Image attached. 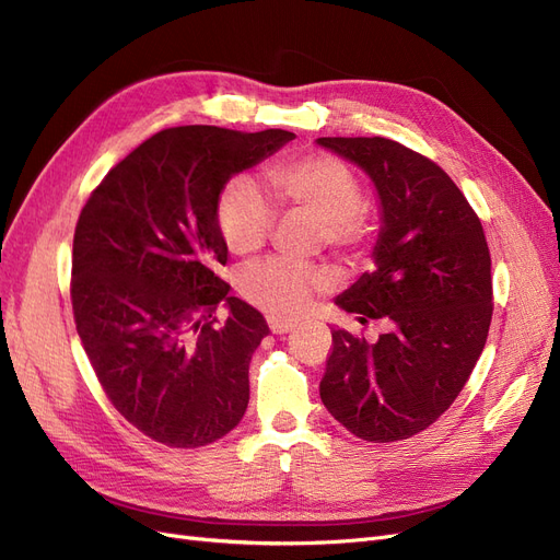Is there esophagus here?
Returning <instances> with one entry per match:
<instances>
[{
  "mask_svg": "<svg viewBox=\"0 0 560 560\" xmlns=\"http://www.w3.org/2000/svg\"><path fill=\"white\" fill-rule=\"evenodd\" d=\"M268 329H271L276 336H282V334H289L296 329L294 322H287V319H276V317H268Z\"/></svg>",
  "mask_w": 560,
  "mask_h": 560,
  "instance_id": "obj_1",
  "label": "esophagus"
}]
</instances>
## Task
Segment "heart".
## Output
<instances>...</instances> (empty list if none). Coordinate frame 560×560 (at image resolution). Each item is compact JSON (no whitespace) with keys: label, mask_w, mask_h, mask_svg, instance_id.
Listing matches in <instances>:
<instances>
[{"label":"heart","mask_w":560,"mask_h":560,"mask_svg":"<svg viewBox=\"0 0 560 560\" xmlns=\"http://www.w3.org/2000/svg\"><path fill=\"white\" fill-rule=\"evenodd\" d=\"M280 206L319 222L324 243L338 253H357L371 236V226L359 213L361 185L350 166L331 155H305L268 168ZM218 224L231 253L253 255L271 236L276 208L249 178L231 180L218 201ZM334 284L326 268L266 259L245 268L241 292L271 317H299L313 299Z\"/></svg>","instance_id":"b5f03b06"}]
</instances>
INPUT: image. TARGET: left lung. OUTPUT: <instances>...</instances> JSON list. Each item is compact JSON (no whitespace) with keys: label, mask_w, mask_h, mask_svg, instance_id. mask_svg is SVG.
Segmentation results:
<instances>
[{"label":"left lung","mask_w":560,"mask_h":560,"mask_svg":"<svg viewBox=\"0 0 560 560\" xmlns=\"http://www.w3.org/2000/svg\"><path fill=\"white\" fill-rule=\"evenodd\" d=\"M317 145L359 166L380 203L373 273L336 296L369 342L334 331L319 396L342 427L369 442L429 429L466 387L491 324V257L475 210L435 162L392 139L324 137Z\"/></svg>","instance_id":"8db88e82"}]
</instances>
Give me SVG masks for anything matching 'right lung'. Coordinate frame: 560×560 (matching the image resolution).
<instances>
[{
    "mask_svg": "<svg viewBox=\"0 0 560 560\" xmlns=\"http://www.w3.org/2000/svg\"><path fill=\"white\" fill-rule=\"evenodd\" d=\"M292 131L164 129L115 164L73 234L75 331L110 402L143 435L197 450L238 427L249 359L268 336L229 296L218 201L229 178L271 158ZM224 302L228 322L214 326Z\"/></svg>",
    "mask_w": 560,
    "mask_h": 560,
    "instance_id": "1",
    "label": "right lung"
}]
</instances>
